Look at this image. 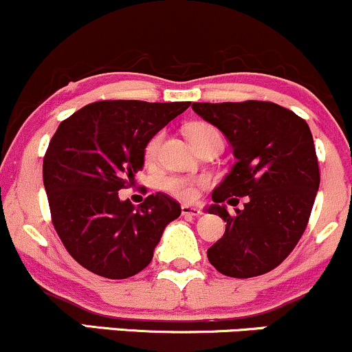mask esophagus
I'll list each match as a JSON object with an SVG mask.
<instances>
[{
    "mask_svg": "<svg viewBox=\"0 0 352 352\" xmlns=\"http://www.w3.org/2000/svg\"><path fill=\"white\" fill-rule=\"evenodd\" d=\"M201 212L203 211L196 206H189V204H183V206H181V214L183 216H199Z\"/></svg>",
    "mask_w": 352,
    "mask_h": 352,
    "instance_id": "1",
    "label": "esophagus"
}]
</instances>
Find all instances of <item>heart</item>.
Listing matches in <instances>:
<instances>
[{
    "instance_id": "heart-1",
    "label": "heart",
    "mask_w": 352,
    "mask_h": 352,
    "mask_svg": "<svg viewBox=\"0 0 352 352\" xmlns=\"http://www.w3.org/2000/svg\"><path fill=\"white\" fill-rule=\"evenodd\" d=\"M188 136L196 148H201V146L206 144L208 141L221 140V133L218 131V128L209 123H192L188 128ZM161 141H163V133H157L153 138H149L143 153L146 163H151V161L156 160L157 153H160ZM206 184L208 179H204V177L166 176L161 179L160 186L161 189H164L166 192H169V195H173L175 197H179V199L184 201H191L197 196V191H199L201 188L206 186Z\"/></svg>"
}]
</instances>
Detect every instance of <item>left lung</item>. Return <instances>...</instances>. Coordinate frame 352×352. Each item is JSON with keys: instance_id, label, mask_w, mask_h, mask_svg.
I'll use <instances>...</instances> for the list:
<instances>
[{"instance_id": "obj_1", "label": "left lung", "mask_w": 352, "mask_h": 352, "mask_svg": "<svg viewBox=\"0 0 352 352\" xmlns=\"http://www.w3.org/2000/svg\"><path fill=\"white\" fill-rule=\"evenodd\" d=\"M203 120L223 131L236 163L212 191L209 214H219L226 231L208 250V259L229 278H254L278 267L309 221L319 189V166L309 126L270 101L192 102ZM244 210L229 215L222 203Z\"/></svg>"}]
</instances>
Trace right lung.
Wrapping results in <instances>:
<instances>
[{
  "label": "right lung",
  "mask_w": 352,
  "mask_h": 352,
  "mask_svg": "<svg viewBox=\"0 0 352 352\" xmlns=\"http://www.w3.org/2000/svg\"><path fill=\"white\" fill-rule=\"evenodd\" d=\"M189 104L96 101L58 126L43 160V183L53 226L82 267L126 279L151 263L164 228L179 218V203L156 192L134 208L118 191L143 168L149 138Z\"/></svg>",
  "instance_id": "right-lung-1"
}]
</instances>
